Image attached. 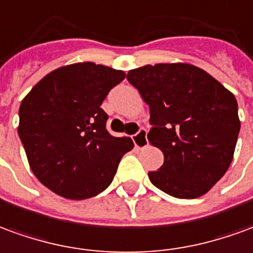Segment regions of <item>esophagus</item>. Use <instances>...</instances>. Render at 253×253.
<instances>
[{
	"mask_svg": "<svg viewBox=\"0 0 253 253\" xmlns=\"http://www.w3.org/2000/svg\"><path fill=\"white\" fill-rule=\"evenodd\" d=\"M133 143L137 148H144L148 144L147 141V130L146 129H140L136 135H133Z\"/></svg>",
	"mask_w": 253,
	"mask_h": 253,
	"instance_id": "1",
	"label": "esophagus"
}]
</instances>
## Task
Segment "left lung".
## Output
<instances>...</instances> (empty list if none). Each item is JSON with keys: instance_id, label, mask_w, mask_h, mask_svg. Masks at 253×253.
<instances>
[{"instance_id": "obj_1", "label": "left lung", "mask_w": 253, "mask_h": 253, "mask_svg": "<svg viewBox=\"0 0 253 253\" xmlns=\"http://www.w3.org/2000/svg\"><path fill=\"white\" fill-rule=\"evenodd\" d=\"M126 79L150 106L148 141L164 152L150 181L174 198L203 196L233 161L241 126L234 95L187 62L140 66Z\"/></svg>"}]
</instances>
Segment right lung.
<instances>
[{
    "label": "right lung",
    "mask_w": 253,
    "mask_h": 253,
    "mask_svg": "<svg viewBox=\"0 0 253 253\" xmlns=\"http://www.w3.org/2000/svg\"><path fill=\"white\" fill-rule=\"evenodd\" d=\"M124 79L110 66L69 64L47 73L21 101L17 132L28 165L55 195L83 200L105 191L133 148L130 137L107 132L101 107Z\"/></svg>",
    "instance_id": "add662e5"
}]
</instances>
